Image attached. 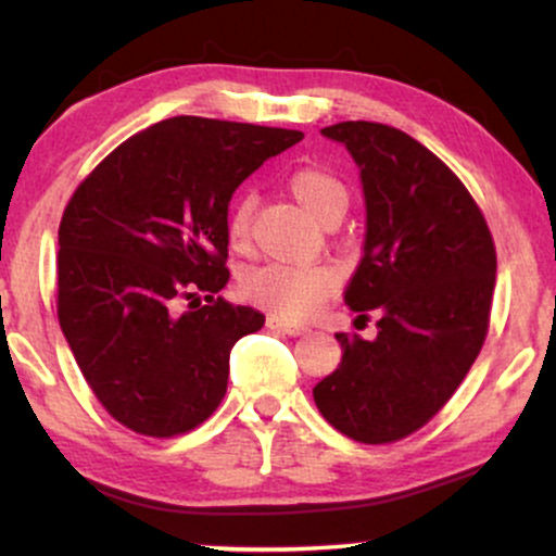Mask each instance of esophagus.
Returning <instances> with one entry per match:
<instances>
[{"label":"esophagus","mask_w":556,"mask_h":556,"mask_svg":"<svg viewBox=\"0 0 556 556\" xmlns=\"http://www.w3.org/2000/svg\"><path fill=\"white\" fill-rule=\"evenodd\" d=\"M266 327L274 329V331H282V334H290V337L305 334V327H298V324L285 321V318H279V316H269V318H266Z\"/></svg>","instance_id":"34e87169"}]
</instances>
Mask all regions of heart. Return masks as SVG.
<instances>
[{"label":"heart","mask_w":556,"mask_h":556,"mask_svg":"<svg viewBox=\"0 0 556 556\" xmlns=\"http://www.w3.org/2000/svg\"><path fill=\"white\" fill-rule=\"evenodd\" d=\"M287 190L303 206V212L324 227L337 225L340 216L348 212V188L334 172L324 167H298L290 172ZM253 208H256L253 195H240L229 206L225 232L229 248L235 251H245L251 242ZM334 287L337 277L324 266L266 264L242 274L240 295L285 321H303L334 295Z\"/></svg>","instance_id":"1"}]
</instances>
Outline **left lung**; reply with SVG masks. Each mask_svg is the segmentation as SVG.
<instances>
[{"instance_id": "1", "label": "left lung", "mask_w": 556, "mask_h": 556, "mask_svg": "<svg viewBox=\"0 0 556 556\" xmlns=\"http://www.w3.org/2000/svg\"><path fill=\"white\" fill-rule=\"evenodd\" d=\"M366 193V248L344 300L379 314L376 340L340 331L342 363L314 387L318 413L361 444L424 429L489 334L496 251L481 206L437 154L381 123H337Z\"/></svg>"}]
</instances>
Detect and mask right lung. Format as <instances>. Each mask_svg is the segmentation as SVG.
I'll return each mask as SVG.
<instances>
[{
	"mask_svg": "<svg viewBox=\"0 0 556 556\" xmlns=\"http://www.w3.org/2000/svg\"><path fill=\"white\" fill-rule=\"evenodd\" d=\"M298 140L285 127L172 117L119 143L70 195L56 318L96 400L125 429L172 439L219 407L229 350L264 327V314L219 295L229 198Z\"/></svg>",
	"mask_w": 556,
	"mask_h": 556,
	"instance_id": "add662e5",
	"label": "right lung"
}]
</instances>
